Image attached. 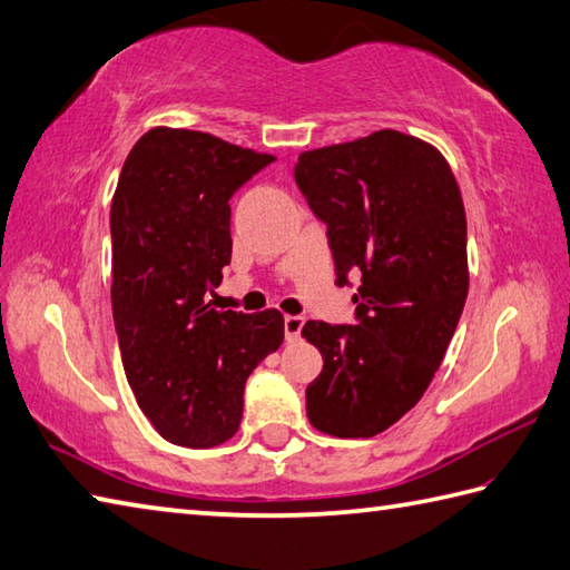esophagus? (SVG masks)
Returning a JSON list of instances; mask_svg holds the SVG:
<instances>
[{
  "label": "esophagus",
  "instance_id": "34e87169",
  "mask_svg": "<svg viewBox=\"0 0 570 570\" xmlns=\"http://www.w3.org/2000/svg\"><path fill=\"white\" fill-rule=\"evenodd\" d=\"M284 331H286V341L294 343L301 338V331H304V316H286L284 318Z\"/></svg>",
  "mask_w": 570,
  "mask_h": 570
}]
</instances>
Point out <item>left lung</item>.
I'll use <instances>...</instances> for the list:
<instances>
[{
    "label": "left lung",
    "instance_id": "left-lung-1",
    "mask_svg": "<svg viewBox=\"0 0 570 570\" xmlns=\"http://www.w3.org/2000/svg\"><path fill=\"white\" fill-rule=\"evenodd\" d=\"M294 175L328 225L336 284L361 272L355 326L301 331L323 355L306 415L333 438H375L420 403L460 323L470 288L460 185L434 145L400 130L301 153Z\"/></svg>",
    "mask_w": 570,
    "mask_h": 570
}]
</instances>
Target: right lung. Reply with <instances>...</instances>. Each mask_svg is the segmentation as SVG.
I'll return each instance as SVG.
<instances>
[{
	"label": "right lung",
	"mask_w": 570,
	"mask_h": 570,
	"mask_svg": "<svg viewBox=\"0 0 570 570\" xmlns=\"http://www.w3.org/2000/svg\"><path fill=\"white\" fill-rule=\"evenodd\" d=\"M274 160L212 132L150 128L110 203L114 318L126 377L167 442L207 450L237 432L244 383L284 341V314L217 311L232 259L229 197Z\"/></svg>",
	"instance_id": "right-lung-1"
}]
</instances>
